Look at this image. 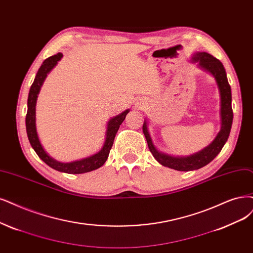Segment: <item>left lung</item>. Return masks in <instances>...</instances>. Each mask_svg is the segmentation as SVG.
Returning a JSON list of instances; mask_svg holds the SVG:
<instances>
[{"label":"left lung","instance_id":"obj_1","mask_svg":"<svg viewBox=\"0 0 253 253\" xmlns=\"http://www.w3.org/2000/svg\"><path fill=\"white\" fill-rule=\"evenodd\" d=\"M192 60L193 62H198V65L201 69L210 72L218 84L221 99V129L216 138L213 139L211 145L205 147L197 153L190 156L175 157L158 151L152 143L150 134H149L146 121L143 125V132L147 139L149 150H150L155 160L161 165L177 171L197 170L210 164L220 153L223 146L227 142L233 119V112L231 108V88L222 62L207 52L195 53Z\"/></svg>","mask_w":253,"mask_h":253}]
</instances>
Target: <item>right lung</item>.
I'll return each mask as SVG.
<instances>
[{
  "instance_id": "add662e5",
  "label": "right lung",
  "mask_w": 253,
  "mask_h": 253,
  "mask_svg": "<svg viewBox=\"0 0 253 253\" xmlns=\"http://www.w3.org/2000/svg\"><path fill=\"white\" fill-rule=\"evenodd\" d=\"M62 54L58 53L56 55L51 56V57L46 58L42 67L40 68L39 72H37L35 79L32 83L30 87L29 96H28V110L26 115V130H27V135L29 138V142L34 149L36 154L42 162H44L52 169L57 170L59 172H64L69 174H82L90 172L93 170L99 169L100 167L105 164L107 157L109 155V151L114 144L116 134L120 128V125L123 123V121L126 118V115L129 112V109L122 112V114L114 117L108 121L107 124V130H106V138L105 143L103 145L101 150L93 154L91 156H88L86 158H83V160L72 162V163H60L55 161L48 153L44 151L42 148L39 135H37L36 131V124H35V106H36V100L37 95L40 93L41 87L42 83L46 77V75L50 73V71L55 67L57 62L61 59Z\"/></svg>"
}]
</instances>
